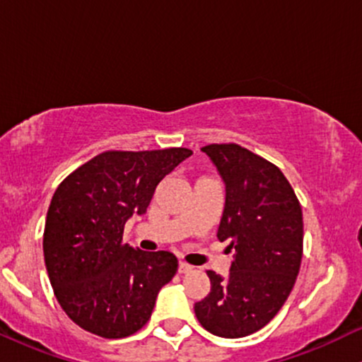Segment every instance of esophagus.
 Returning a JSON list of instances; mask_svg holds the SVG:
<instances>
[{
  "instance_id": "34e87169",
  "label": "esophagus",
  "mask_w": 362,
  "mask_h": 362,
  "mask_svg": "<svg viewBox=\"0 0 362 362\" xmlns=\"http://www.w3.org/2000/svg\"><path fill=\"white\" fill-rule=\"evenodd\" d=\"M190 265L189 264H185V262H178V274H185V272H189L190 271Z\"/></svg>"
}]
</instances>
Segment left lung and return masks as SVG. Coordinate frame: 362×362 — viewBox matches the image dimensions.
I'll return each instance as SVG.
<instances>
[{
    "label": "left lung",
    "instance_id": "8db88e82",
    "mask_svg": "<svg viewBox=\"0 0 362 362\" xmlns=\"http://www.w3.org/2000/svg\"><path fill=\"white\" fill-rule=\"evenodd\" d=\"M202 151L224 182L218 238L230 242L233 262L226 277L207 271L211 291L194 311L218 337H247L276 317L296 282L303 257L301 206L271 161L238 144H209Z\"/></svg>",
    "mask_w": 362,
    "mask_h": 362
}]
</instances>
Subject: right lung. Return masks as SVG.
Here are the masks:
<instances>
[{"label": "right lung", "instance_id": "obj_1", "mask_svg": "<svg viewBox=\"0 0 362 362\" xmlns=\"http://www.w3.org/2000/svg\"><path fill=\"white\" fill-rule=\"evenodd\" d=\"M190 155L187 148L105 151L57 187L45 219L44 260L54 294L76 325L105 339L146 325L178 262L170 252L122 243L124 224L146 213L158 184Z\"/></svg>", "mask_w": 362, "mask_h": 362}]
</instances>
